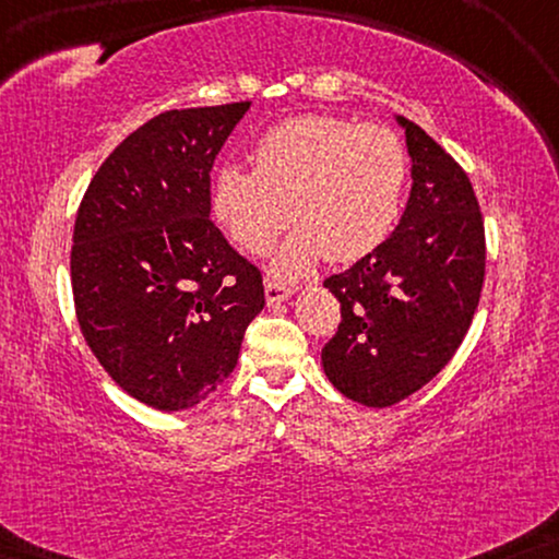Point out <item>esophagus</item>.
I'll use <instances>...</instances> for the list:
<instances>
[{
  "instance_id": "obj_1",
  "label": "esophagus",
  "mask_w": 559,
  "mask_h": 559,
  "mask_svg": "<svg viewBox=\"0 0 559 559\" xmlns=\"http://www.w3.org/2000/svg\"><path fill=\"white\" fill-rule=\"evenodd\" d=\"M264 295H266V302H270V305H280V302H285L289 295H293V289H289L287 285H280V282H274V280H266L264 282Z\"/></svg>"
}]
</instances>
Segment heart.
I'll return each instance as SVG.
<instances>
[{"label":"heart","instance_id":"b5f03b06","mask_svg":"<svg viewBox=\"0 0 559 559\" xmlns=\"http://www.w3.org/2000/svg\"><path fill=\"white\" fill-rule=\"evenodd\" d=\"M254 173L221 167L213 216L247 254L262 257L289 224L297 231L272 262L300 277L320 257L350 264L377 251L400 218L407 150L392 129L310 114L266 129L251 152Z\"/></svg>","mask_w":559,"mask_h":559}]
</instances>
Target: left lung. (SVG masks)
<instances>
[{
  "label": "left lung",
  "instance_id": "1",
  "mask_svg": "<svg viewBox=\"0 0 559 559\" xmlns=\"http://www.w3.org/2000/svg\"><path fill=\"white\" fill-rule=\"evenodd\" d=\"M412 157L400 226L369 257L323 285L338 331L323 369L343 396L392 407L445 369L468 333L486 272V234L468 175L425 129L396 117Z\"/></svg>",
  "mask_w": 559,
  "mask_h": 559
}]
</instances>
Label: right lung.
<instances>
[{
    "mask_svg": "<svg viewBox=\"0 0 559 559\" xmlns=\"http://www.w3.org/2000/svg\"><path fill=\"white\" fill-rule=\"evenodd\" d=\"M249 102L173 109L127 136L73 228L75 318L129 396L195 407L228 379L264 308L262 272L211 221V167Z\"/></svg>",
    "mask_w": 559,
    "mask_h": 559,
    "instance_id": "add662e5",
    "label": "right lung"
}]
</instances>
